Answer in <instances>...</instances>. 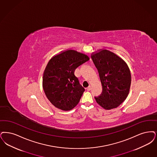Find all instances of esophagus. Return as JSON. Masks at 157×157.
Wrapping results in <instances>:
<instances>
[{
	"label": "esophagus",
	"instance_id": "34e87169",
	"mask_svg": "<svg viewBox=\"0 0 157 157\" xmlns=\"http://www.w3.org/2000/svg\"><path fill=\"white\" fill-rule=\"evenodd\" d=\"M91 86L90 85H89V86H88V88H86V89H87V90L88 91H89V90H90V89H91Z\"/></svg>",
	"mask_w": 157,
	"mask_h": 157
}]
</instances>
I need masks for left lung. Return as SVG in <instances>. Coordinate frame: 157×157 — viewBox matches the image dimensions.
<instances>
[{"mask_svg":"<svg viewBox=\"0 0 157 157\" xmlns=\"http://www.w3.org/2000/svg\"><path fill=\"white\" fill-rule=\"evenodd\" d=\"M98 71L102 93L94 97L96 102L106 110L119 106L129 94L132 78L129 68L120 57L107 50L91 56Z\"/></svg>","mask_w":157,"mask_h":157,"instance_id":"obj_1","label":"left lung"}]
</instances>
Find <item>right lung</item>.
Segmentation results:
<instances>
[{
  "label": "right lung",
  "instance_id": "add662e5",
  "mask_svg": "<svg viewBox=\"0 0 157 157\" xmlns=\"http://www.w3.org/2000/svg\"><path fill=\"white\" fill-rule=\"evenodd\" d=\"M89 59L85 54L68 50L49 61L44 70L43 87L47 98L54 106L67 111L78 105L85 89L74 72Z\"/></svg>",
  "mask_w": 157,
  "mask_h": 157
}]
</instances>
